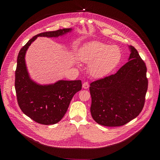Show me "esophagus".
<instances>
[{
  "label": "esophagus",
  "instance_id": "1",
  "mask_svg": "<svg viewBox=\"0 0 160 160\" xmlns=\"http://www.w3.org/2000/svg\"><path fill=\"white\" fill-rule=\"evenodd\" d=\"M82 87L83 89H88L89 87V83L87 82H85L83 83V85H82Z\"/></svg>",
  "mask_w": 160,
  "mask_h": 160
}]
</instances>
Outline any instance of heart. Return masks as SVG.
<instances>
[{"instance_id": "heart-1", "label": "heart", "mask_w": 160, "mask_h": 160, "mask_svg": "<svg viewBox=\"0 0 160 160\" xmlns=\"http://www.w3.org/2000/svg\"><path fill=\"white\" fill-rule=\"evenodd\" d=\"M79 56L83 62L89 63L88 71L91 77L100 78L115 68L121 61L122 53L117 46L91 41L82 48Z\"/></svg>"}]
</instances>
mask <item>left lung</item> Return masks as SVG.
Instances as JSON below:
<instances>
[{"mask_svg": "<svg viewBox=\"0 0 160 160\" xmlns=\"http://www.w3.org/2000/svg\"><path fill=\"white\" fill-rule=\"evenodd\" d=\"M129 48V61L118 71L90 83L91 113L100 125H124L143 108L148 88L147 67L138 50L133 46Z\"/></svg>", "mask_w": 160, "mask_h": 160, "instance_id": "8db88e82", "label": "left lung"}]
</instances>
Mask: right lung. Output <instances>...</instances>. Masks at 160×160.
<instances>
[{
  "mask_svg": "<svg viewBox=\"0 0 160 160\" xmlns=\"http://www.w3.org/2000/svg\"><path fill=\"white\" fill-rule=\"evenodd\" d=\"M71 31L72 28H63L39 33L30 39L19 52L15 80L18 102L25 115L39 124H54L60 121L67 112L73 96L81 90L82 82L59 80L52 84H38L30 77L25 54L38 37L58 38Z\"/></svg>",
  "mask_w": 160,
  "mask_h": 160,
  "instance_id": "add662e5",
  "label": "right lung"
}]
</instances>
